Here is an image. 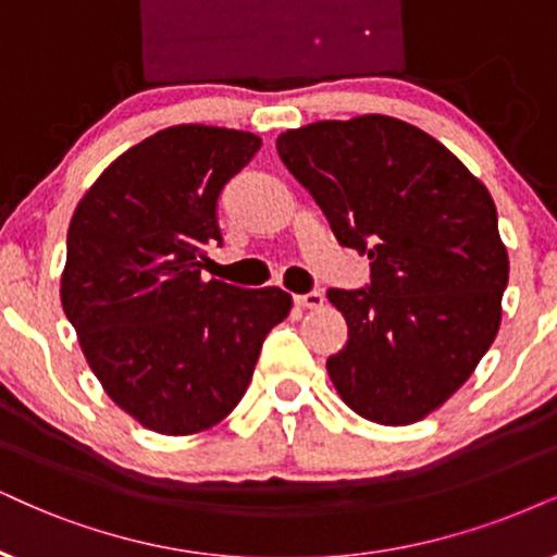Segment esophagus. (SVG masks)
<instances>
[{
  "mask_svg": "<svg viewBox=\"0 0 557 557\" xmlns=\"http://www.w3.org/2000/svg\"><path fill=\"white\" fill-rule=\"evenodd\" d=\"M295 306L298 308H321L323 306V293H302L295 295Z\"/></svg>",
  "mask_w": 557,
  "mask_h": 557,
  "instance_id": "34e87169",
  "label": "esophagus"
}]
</instances>
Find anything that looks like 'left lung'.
<instances>
[{"label": "left lung", "instance_id": "left-lung-1", "mask_svg": "<svg viewBox=\"0 0 557 557\" xmlns=\"http://www.w3.org/2000/svg\"><path fill=\"white\" fill-rule=\"evenodd\" d=\"M277 153L370 285L331 287L349 339L326 370L351 411L404 426L440 408L502 323L509 257L481 180L417 125L388 115L287 131Z\"/></svg>", "mask_w": 557, "mask_h": 557}]
</instances>
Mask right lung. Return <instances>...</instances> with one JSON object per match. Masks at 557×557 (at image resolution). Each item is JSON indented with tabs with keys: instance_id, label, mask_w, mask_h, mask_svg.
Segmentation results:
<instances>
[{
	"instance_id": "1",
	"label": "right lung",
	"mask_w": 557,
	"mask_h": 557,
	"mask_svg": "<svg viewBox=\"0 0 557 557\" xmlns=\"http://www.w3.org/2000/svg\"><path fill=\"white\" fill-rule=\"evenodd\" d=\"M262 146L255 133L174 125L117 157L72 215L63 313L91 372L159 434H195L234 411L272 326L280 287L202 280L223 244L218 197Z\"/></svg>"
}]
</instances>
